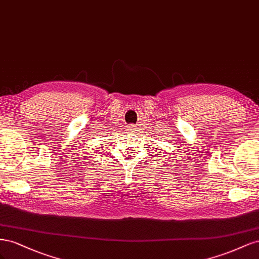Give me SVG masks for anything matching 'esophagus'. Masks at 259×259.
Segmentation results:
<instances>
[{"label":"esophagus","instance_id":"esophagus-1","mask_svg":"<svg viewBox=\"0 0 259 259\" xmlns=\"http://www.w3.org/2000/svg\"><path fill=\"white\" fill-rule=\"evenodd\" d=\"M127 131L129 132V134H135V132L138 131V130H137V127L135 124H128L127 125Z\"/></svg>","mask_w":259,"mask_h":259}]
</instances>
